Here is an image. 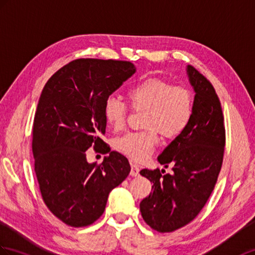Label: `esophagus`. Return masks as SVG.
Instances as JSON below:
<instances>
[{
	"instance_id": "1",
	"label": "esophagus",
	"mask_w": 255,
	"mask_h": 255,
	"mask_svg": "<svg viewBox=\"0 0 255 255\" xmlns=\"http://www.w3.org/2000/svg\"><path fill=\"white\" fill-rule=\"evenodd\" d=\"M139 171H140V168L138 165L131 164V170H130V175H131L132 177H137L139 175Z\"/></svg>"
}]
</instances>
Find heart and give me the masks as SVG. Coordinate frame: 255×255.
I'll return each instance as SVG.
<instances>
[{
    "label": "heart",
    "instance_id": "b5f03b06",
    "mask_svg": "<svg viewBox=\"0 0 255 255\" xmlns=\"http://www.w3.org/2000/svg\"><path fill=\"white\" fill-rule=\"evenodd\" d=\"M127 98L133 111L144 112L142 126L145 130L122 135L115 140L114 147L135 162L145 161L152 154L158 143V133L166 140L178 138L192 118V91L166 79H142L128 89ZM103 113L111 128L121 130L126 124L128 108L118 98L110 97L104 103Z\"/></svg>",
    "mask_w": 255,
    "mask_h": 255
}]
</instances>
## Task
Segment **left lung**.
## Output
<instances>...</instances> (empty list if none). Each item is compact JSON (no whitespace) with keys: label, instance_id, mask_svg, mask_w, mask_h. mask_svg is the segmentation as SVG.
Instances as JSON below:
<instances>
[{"label":"left lung","instance_id":"obj_1","mask_svg":"<svg viewBox=\"0 0 255 255\" xmlns=\"http://www.w3.org/2000/svg\"><path fill=\"white\" fill-rule=\"evenodd\" d=\"M189 80L194 89L190 124L157 157L165 170L142 169L152 183L149 197L140 203L144 222L158 233H171L191 223L208 202L223 165L226 143L220 98L211 81L188 65Z\"/></svg>","mask_w":255,"mask_h":255}]
</instances>
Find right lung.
Returning <instances> with one entry per match:
<instances>
[{"label":"right lung","instance_id":"right-lung-1","mask_svg":"<svg viewBox=\"0 0 255 255\" xmlns=\"http://www.w3.org/2000/svg\"><path fill=\"white\" fill-rule=\"evenodd\" d=\"M134 72L128 61L78 58L58 69L41 93L32 127L34 171L47 209L68 226L99 220L109 193L129 175L128 159L101 137L106 99ZM91 146L109 153L101 164L87 163Z\"/></svg>","mask_w":255,"mask_h":255}]
</instances>
